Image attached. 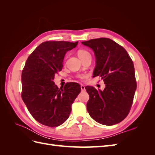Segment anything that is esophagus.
<instances>
[{
  "mask_svg": "<svg viewBox=\"0 0 155 155\" xmlns=\"http://www.w3.org/2000/svg\"><path fill=\"white\" fill-rule=\"evenodd\" d=\"M81 89L82 91H85V85H82V84H81Z\"/></svg>",
  "mask_w": 155,
  "mask_h": 155,
  "instance_id": "obj_1",
  "label": "esophagus"
}]
</instances>
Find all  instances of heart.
Returning a JSON list of instances; mask_svg holds the SVG:
<instances>
[{"mask_svg": "<svg viewBox=\"0 0 155 155\" xmlns=\"http://www.w3.org/2000/svg\"><path fill=\"white\" fill-rule=\"evenodd\" d=\"M78 55L79 58V59H81L87 57V56L91 55H90V53H89L88 51H87L85 50H83V49H81V50H79L78 51ZM78 77L81 79H83L84 78L83 76H78Z\"/></svg>", "mask_w": 155, "mask_h": 155, "instance_id": "1", "label": "heart"}]
</instances>
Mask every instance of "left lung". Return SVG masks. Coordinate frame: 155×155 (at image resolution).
<instances>
[{
	"label": "left lung",
	"mask_w": 155,
	"mask_h": 155,
	"mask_svg": "<svg viewBox=\"0 0 155 155\" xmlns=\"http://www.w3.org/2000/svg\"><path fill=\"white\" fill-rule=\"evenodd\" d=\"M82 44L94 52L93 78L100 76L105 84L104 91L85 87L88 113L102 125L118 124L128 115L137 89L133 61L124 47L109 38L93 39Z\"/></svg>",
	"instance_id": "1"
}]
</instances>
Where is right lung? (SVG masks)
Returning a JSON list of instances; mask_svg holds the SVG:
<instances>
[{"mask_svg":"<svg viewBox=\"0 0 155 155\" xmlns=\"http://www.w3.org/2000/svg\"><path fill=\"white\" fill-rule=\"evenodd\" d=\"M78 41H46L28 58L22 72V99L31 116L48 127L63 124L69 117L72 104L81 92L77 83L60 88L55 85V74L63 68L64 55Z\"/></svg>","mask_w":155,"mask_h":155,"instance_id":"add662e5","label":"right lung"}]
</instances>
